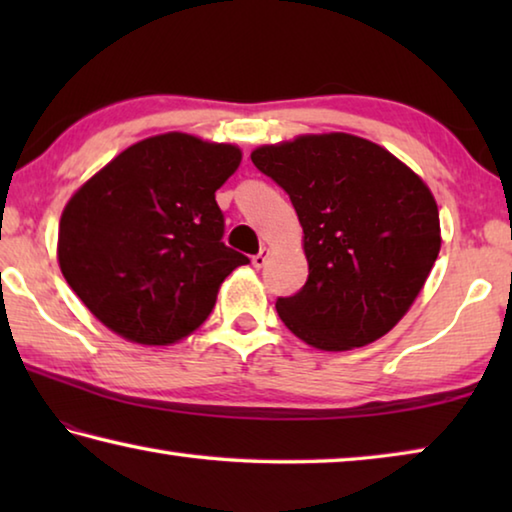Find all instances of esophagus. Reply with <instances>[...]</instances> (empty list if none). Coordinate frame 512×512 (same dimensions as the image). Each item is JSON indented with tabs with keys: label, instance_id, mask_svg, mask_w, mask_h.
I'll list each match as a JSON object with an SVG mask.
<instances>
[{
	"label": "esophagus",
	"instance_id": "obj_1",
	"mask_svg": "<svg viewBox=\"0 0 512 512\" xmlns=\"http://www.w3.org/2000/svg\"><path fill=\"white\" fill-rule=\"evenodd\" d=\"M268 262V248H262L259 253L253 257V266L255 268H264Z\"/></svg>",
	"mask_w": 512,
	"mask_h": 512
}]
</instances>
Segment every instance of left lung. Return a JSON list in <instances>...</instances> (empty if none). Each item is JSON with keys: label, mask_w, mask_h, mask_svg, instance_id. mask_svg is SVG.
<instances>
[{"label": "left lung", "mask_w": 512, "mask_h": 512, "mask_svg": "<svg viewBox=\"0 0 512 512\" xmlns=\"http://www.w3.org/2000/svg\"><path fill=\"white\" fill-rule=\"evenodd\" d=\"M255 167L289 194L309 277L275 309L318 350H350L393 329L440 250L429 187L381 146L345 133L262 146Z\"/></svg>", "instance_id": "8db88e82"}]
</instances>
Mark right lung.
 Segmentation results:
<instances>
[{
    "mask_svg": "<svg viewBox=\"0 0 512 512\" xmlns=\"http://www.w3.org/2000/svg\"><path fill=\"white\" fill-rule=\"evenodd\" d=\"M239 162L232 144L155 135L72 196L60 216V271L103 325L167 345L205 323L221 282L250 262L223 244L214 198Z\"/></svg>",
    "mask_w": 512,
    "mask_h": 512,
    "instance_id": "right-lung-1",
    "label": "right lung"
}]
</instances>
